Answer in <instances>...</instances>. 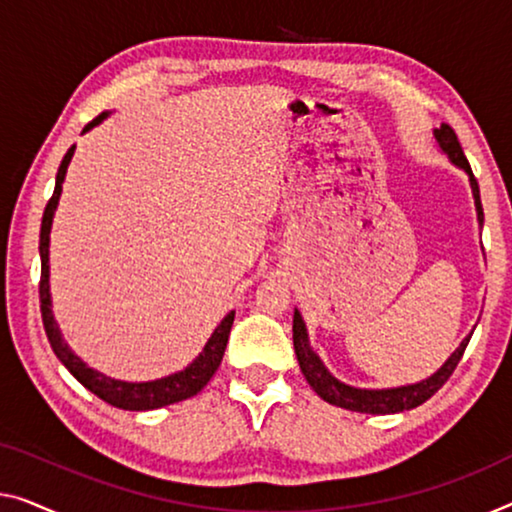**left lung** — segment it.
<instances>
[{"instance_id":"left-lung-1","label":"left lung","mask_w":512,"mask_h":512,"mask_svg":"<svg viewBox=\"0 0 512 512\" xmlns=\"http://www.w3.org/2000/svg\"><path fill=\"white\" fill-rule=\"evenodd\" d=\"M432 135L434 140H437L439 149L448 156V160H451L455 167H460V170L469 177L471 195H474V204H476L478 227L483 230V204H480L478 181L474 177V172H471L469 160L460 147V140H457L455 131L448 124H441L439 128H434ZM471 333L460 342V347L446 358V363L441 365L434 375H430L423 381L393 386V388H358L352 384H345V381H340L338 377L331 375L322 358H319L315 349L310 347L308 329H305L301 312L294 310V352H296V358H299L303 377L308 379L310 388L319 395V398L326 400L329 404H335V407L358 411V414H375V416L400 414V411H409L418 407V404H423L425 400H430L432 395L446 384L448 377L453 375V370L457 368V363H460L464 349L469 345Z\"/></svg>"}]
</instances>
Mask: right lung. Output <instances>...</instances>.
I'll list each match as a JSON object with an SVG mask.
<instances>
[{
	"label": "right lung",
	"mask_w": 512,
	"mask_h": 512,
	"mask_svg": "<svg viewBox=\"0 0 512 512\" xmlns=\"http://www.w3.org/2000/svg\"><path fill=\"white\" fill-rule=\"evenodd\" d=\"M108 114L110 112L98 114L91 124L85 126V131L82 133H89L91 128H96L105 117H108ZM73 154H75V147L68 149L64 160H61L57 181H55V193H52L48 207L43 211L41 239H38V253H41V285H38V294H41L43 326H45V333H48L52 352L57 354L59 361L66 365V370L71 372V375L78 379L87 391L98 395V398L112 404V407L128 409V411H149V409L167 407V404L193 398V395L200 393L202 388L209 384V379L216 375L218 365L223 361L227 338H230V329L234 322V312H230V315L216 326V331L211 333L207 345H204V349L197 354L193 363L186 365V368L179 372H172V375L151 379V381L114 379L94 368H89V365L82 361L71 347H68L64 335H61L57 319L52 315V296H50V230H52V220H55V211L61 197V183L66 179V170Z\"/></svg>",
	"instance_id": "1"
}]
</instances>
